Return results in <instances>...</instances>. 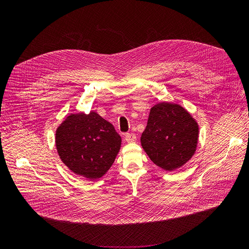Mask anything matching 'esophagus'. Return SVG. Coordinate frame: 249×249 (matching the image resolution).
<instances>
[{"mask_svg": "<svg viewBox=\"0 0 249 249\" xmlns=\"http://www.w3.org/2000/svg\"><path fill=\"white\" fill-rule=\"evenodd\" d=\"M124 139H125L126 142L131 143V142H135V141H136L137 137H136V135H135L134 133H126L125 136H124Z\"/></svg>", "mask_w": 249, "mask_h": 249, "instance_id": "34e87169", "label": "esophagus"}]
</instances>
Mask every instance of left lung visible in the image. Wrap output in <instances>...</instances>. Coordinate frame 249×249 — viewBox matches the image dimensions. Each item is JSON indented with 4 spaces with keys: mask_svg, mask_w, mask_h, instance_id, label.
Returning a JSON list of instances; mask_svg holds the SVG:
<instances>
[{
    "mask_svg": "<svg viewBox=\"0 0 249 249\" xmlns=\"http://www.w3.org/2000/svg\"><path fill=\"white\" fill-rule=\"evenodd\" d=\"M198 124L178 104L159 103L150 109L141 145L157 166L167 171L182 167L194 155Z\"/></svg>",
    "mask_w": 249,
    "mask_h": 249,
    "instance_id": "left-lung-1",
    "label": "left lung"
}]
</instances>
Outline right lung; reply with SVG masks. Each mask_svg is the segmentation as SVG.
<instances>
[{"label": "right lung", "mask_w": 249, "mask_h": 249, "mask_svg": "<svg viewBox=\"0 0 249 249\" xmlns=\"http://www.w3.org/2000/svg\"><path fill=\"white\" fill-rule=\"evenodd\" d=\"M114 126L97 113L67 116L56 131L60 159L72 172L88 179L102 178L114 163L120 149Z\"/></svg>", "instance_id": "right-lung-1"}]
</instances>
